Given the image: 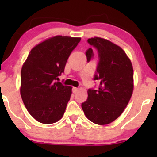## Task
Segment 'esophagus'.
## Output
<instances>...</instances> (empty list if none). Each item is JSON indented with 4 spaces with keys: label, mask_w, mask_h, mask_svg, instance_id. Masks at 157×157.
<instances>
[{
    "label": "esophagus",
    "mask_w": 157,
    "mask_h": 157,
    "mask_svg": "<svg viewBox=\"0 0 157 157\" xmlns=\"http://www.w3.org/2000/svg\"><path fill=\"white\" fill-rule=\"evenodd\" d=\"M72 91H73V93H74V94H76L77 92L78 91V88H76V87H74L72 89Z\"/></svg>",
    "instance_id": "1"
}]
</instances>
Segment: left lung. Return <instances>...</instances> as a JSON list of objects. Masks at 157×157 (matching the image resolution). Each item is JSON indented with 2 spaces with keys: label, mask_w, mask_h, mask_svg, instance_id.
I'll list each match as a JSON object with an SVG mask.
<instances>
[{
  "label": "left lung",
  "mask_w": 157,
  "mask_h": 157,
  "mask_svg": "<svg viewBox=\"0 0 157 157\" xmlns=\"http://www.w3.org/2000/svg\"><path fill=\"white\" fill-rule=\"evenodd\" d=\"M98 50L99 62L94 80L99 81L98 90H88V98L81 107L87 119L98 125L113 122L123 113L134 90V70L129 58L121 47L99 37L88 39ZM89 62L92 48L86 51Z\"/></svg>",
  "instance_id": "1"
}]
</instances>
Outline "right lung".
<instances>
[{
  "mask_svg": "<svg viewBox=\"0 0 157 157\" xmlns=\"http://www.w3.org/2000/svg\"><path fill=\"white\" fill-rule=\"evenodd\" d=\"M81 38L56 36L30 51L21 73L20 92L25 108L38 122L51 124L61 119L72 87L56 81Z\"/></svg>",
  "mask_w": 157,
  "mask_h": 157,
  "instance_id": "obj_1",
  "label": "right lung"
}]
</instances>
